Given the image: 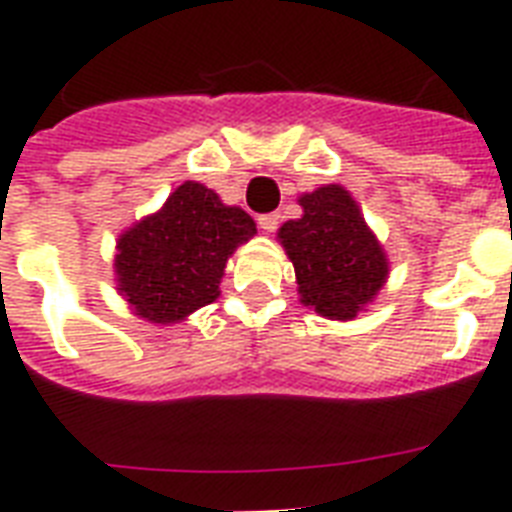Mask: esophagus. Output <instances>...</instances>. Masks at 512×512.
Returning <instances> with one entry per match:
<instances>
[{
    "instance_id": "esophagus-1",
    "label": "esophagus",
    "mask_w": 512,
    "mask_h": 512,
    "mask_svg": "<svg viewBox=\"0 0 512 512\" xmlns=\"http://www.w3.org/2000/svg\"><path fill=\"white\" fill-rule=\"evenodd\" d=\"M279 223H281L279 212H268V215L257 217V225H260V228H263L265 233L276 231V228H279Z\"/></svg>"
}]
</instances>
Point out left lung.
<instances>
[{"label":"left lung","mask_w":512,"mask_h":512,"mask_svg":"<svg viewBox=\"0 0 512 512\" xmlns=\"http://www.w3.org/2000/svg\"><path fill=\"white\" fill-rule=\"evenodd\" d=\"M303 217L279 228L300 303L335 321L356 319L388 279V257L342 185L300 196Z\"/></svg>","instance_id":"8db88e82"}]
</instances>
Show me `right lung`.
Wrapping results in <instances>:
<instances>
[{
	"label": "right lung",
	"instance_id": "1",
	"mask_svg": "<svg viewBox=\"0 0 512 512\" xmlns=\"http://www.w3.org/2000/svg\"><path fill=\"white\" fill-rule=\"evenodd\" d=\"M257 233L239 207H225L212 188L185 180L164 207L116 241V281L135 316L175 324L215 303L225 263Z\"/></svg>",
	"mask_w": 512,
	"mask_h": 512
}]
</instances>
